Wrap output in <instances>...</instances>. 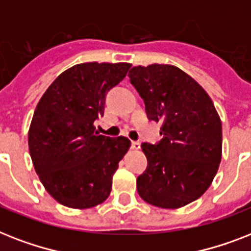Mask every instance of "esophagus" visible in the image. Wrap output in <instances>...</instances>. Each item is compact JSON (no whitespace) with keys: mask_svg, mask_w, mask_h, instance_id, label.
Returning <instances> with one entry per match:
<instances>
[{"mask_svg":"<svg viewBox=\"0 0 251 251\" xmlns=\"http://www.w3.org/2000/svg\"><path fill=\"white\" fill-rule=\"evenodd\" d=\"M131 148L133 150H138V149H140V142H138V141H132L131 142Z\"/></svg>","mask_w":251,"mask_h":251,"instance_id":"1","label":"esophagus"}]
</instances>
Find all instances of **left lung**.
<instances>
[{
  "label": "left lung",
  "mask_w": 251,
  "mask_h": 251,
  "mask_svg": "<svg viewBox=\"0 0 251 251\" xmlns=\"http://www.w3.org/2000/svg\"><path fill=\"white\" fill-rule=\"evenodd\" d=\"M128 76L163 136L141 145L148 167L137 177L138 194L157 207H182L205 193L219 168V115L205 89L175 66H135Z\"/></svg>",
  "instance_id": "left-lung-1"
}]
</instances>
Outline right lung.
<instances>
[{
	"label": "right lung",
	"instance_id": "add662e5",
	"mask_svg": "<svg viewBox=\"0 0 251 251\" xmlns=\"http://www.w3.org/2000/svg\"><path fill=\"white\" fill-rule=\"evenodd\" d=\"M129 63L88 62L66 70L37 103L28 132L32 162L48 193L63 206L89 208L109 197L113 175L127 153V137L96 131L107 92Z\"/></svg>",
	"mask_w": 251,
	"mask_h": 251
}]
</instances>
